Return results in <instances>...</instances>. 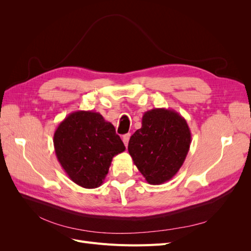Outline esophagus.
Instances as JSON below:
<instances>
[{"instance_id": "obj_1", "label": "esophagus", "mask_w": 251, "mask_h": 251, "mask_svg": "<svg viewBox=\"0 0 251 251\" xmlns=\"http://www.w3.org/2000/svg\"><path fill=\"white\" fill-rule=\"evenodd\" d=\"M130 137H131V134H126V135H124V136H123V141H124V143H125V146H126V147H127L128 140H130Z\"/></svg>"}]
</instances>
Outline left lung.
<instances>
[{"mask_svg":"<svg viewBox=\"0 0 251 251\" xmlns=\"http://www.w3.org/2000/svg\"><path fill=\"white\" fill-rule=\"evenodd\" d=\"M192 142L186 120L171 109H153L128 141V153L149 184L170 181L183 164Z\"/></svg>","mask_w":251,"mask_h":251,"instance_id":"obj_1","label":"left lung"}]
</instances>
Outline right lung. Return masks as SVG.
Wrapping results in <instances>:
<instances>
[{
	"label": "right lung",
	"instance_id": "right-lung-1",
	"mask_svg": "<svg viewBox=\"0 0 251 251\" xmlns=\"http://www.w3.org/2000/svg\"><path fill=\"white\" fill-rule=\"evenodd\" d=\"M53 144L68 177L85 188L100 186L113 157L126 150L114 126L93 111L69 114L55 130Z\"/></svg>",
	"mask_w": 251,
	"mask_h": 251
}]
</instances>
